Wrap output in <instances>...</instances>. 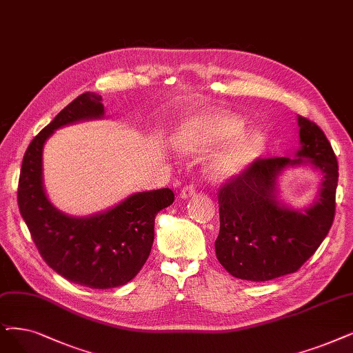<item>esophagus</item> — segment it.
I'll use <instances>...</instances> for the list:
<instances>
[{
  "label": "esophagus",
  "mask_w": 353,
  "mask_h": 353,
  "mask_svg": "<svg viewBox=\"0 0 353 353\" xmlns=\"http://www.w3.org/2000/svg\"><path fill=\"white\" fill-rule=\"evenodd\" d=\"M195 194H196V191L192 185H185L184 188L181 190L179 196H181V199H191V196H194Z\"/></svg>",
  "instance_id": "34e87169"
}]
</instances>
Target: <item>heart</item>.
<instances>
[{"label": "heart", "mask_w": 353, "mask_h": 353, "mask_svg": "<svg viewBox=\"0 0 353 353\" xmlns=\"http://www.w3.org/2000/svg\"><path fill=\"white\" fill-rule=\"evenodd\" d=\"M245 132V121L234 114L213 112L188 123L181 132V143L192 150H208L232 139L211 161V171L219 176L242 172L262 152V136Z\"/></svg>", "instance_id": "obj_1"}]
</instances>
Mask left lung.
I'll list each match as a JSON object with an SVG mask.
<instances>
[{
	"instance_id": "left-lung-1",
	"label": "left lung",
	"mask_w": 353,
	"mask_h": 353,
	"mask_svg": "<svg viewBox=\"0 0 353 353\" xmlns=\"http://www.w3.org/2000/svg\"><path fill=\"white\" fill-rule=\"evenodd\" d=\"M297 120V159H256L220 188L216 255L239 279L259 283L299 271L333 224L339 178L336 154L316 123L301 116ZM301 163L313 164L323 175L319 199L304 212L281 203L276 190L277 175L287 165Z\"/></svg>"
}]
</instances>
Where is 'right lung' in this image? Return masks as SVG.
<instances>
[{
    "instance_id": "right-lung-1",
    "label": "right lung",
    "mask_w": 353,
    "mask_h": 353,
    "mask_svg": "<svg viewBox=\"0 0 353 353\" xmlns=\"http://www.w3.org/2000/svg\"><path fill=\"white\" fill-rule=\"evenodd\" d=\"M104 116L101 95L83 92L68 104L27 148L19 179L17 201L40 256L70 283L107 290L128 284L149 258L154 217L174 203L169 188L136 192L104 213L70 217L48 200L41 153L56 129Z\"/></svg>"
}]
</instances>
